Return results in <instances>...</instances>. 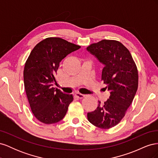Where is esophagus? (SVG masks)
<instances>
[{
	"mask_svg": "<svg viewBox=\"0 0 158 158\" xmlns=\"http://www.w3.org/2000/svg\"><path fill=\"white\" fill-rule=\"evenodd\" d=\"M75 96L76 98H79V99H82L83 98L85 97V95L84 94H80V93H76L75 94Z\"/></svg>",
	"mask_w": 158,
	"mask_h": 158,
	"instance_id": "1",
	"label": "esophagus"
}]
</instances>
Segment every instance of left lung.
<instances>
[{
	"mask_svg": "<svg viewBox=\"0 0 158 158\" xmlns=\"http://www.w3.org/2000/svg\"><path fill=\"white\" fill-rule=\"evenodd\" d=\"M103 64L102 80L110 95L103 104L99 101L94 111L87 114L88 121L103 129L113 127L124 117L138 89L136 66L131 52L121 43L103 40L86 48Z\"/></svg>",
	"mask_w": 158,
	"mask_h": 158,
	"instance_id": "left-lung-1",
	"label": "left lung"
}]
</instances>
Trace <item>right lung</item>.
Masks as SVG:
<instances>
[{"label":"right lung","mask_w":158,"mask_h":158,"mask_svg":"<svg viewBox=\"0 0 158 158\" xmlns=\"http://www.w3.org/2000/svg\"><path fill=\"white\" fill-rule=\"evenodd\" d=\"M80 48L61 38L48 37L30 52L23 70V82L31 111L40 122L58 123L67 112L73 95L53 87L55 76L61 60Z\"/></svg>","instance_id":"add662e5"}]
</instances>
